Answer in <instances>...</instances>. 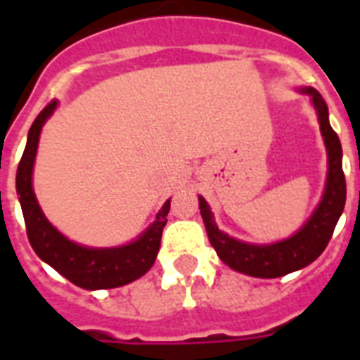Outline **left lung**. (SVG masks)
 Listing matches in <instances>:
<instances>
[{"label":"left lung","instance_id":"8db88e82","mask_svg":"<svg viewBox=\"0 0 360 360\" xmlns=\"http://www.w3.org/2000/svg\"><path fill=\"white\" fill-rule=\"evenodd\" d=\"M301 93L312 97V104L318 112L319 129L323 136L329 172L325 183L323 196L307 224L290 239L278 240L273 245H252L245 240L233 239L219 230L207 202L200 196V213L207 230L209 240L222 262L248 276L256 278H278L288 273L307 267L329 245L336 222L340 219L346 205V177L342 169V146L333 127L329 123V108L323 97L314 87H302Z\"/></svg>","mask_w":360,"mask_h":360}]
</instances>
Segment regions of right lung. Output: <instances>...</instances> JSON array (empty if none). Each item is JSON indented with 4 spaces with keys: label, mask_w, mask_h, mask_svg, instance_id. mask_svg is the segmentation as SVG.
<instances>
[{
    "label": "right lung",
    "mask_w": 360,
    "mask_h": 360,
    "mask_svg": "<svg viewBox=\"0 0 360 360\" xmlns=\"http://www.w3.org/2000/svg\"><path fill=\"white\" fill-rule=\"evenodd\" d=\"M56 106L58 101H52L33 121L16 172V192L24 213L27 239L42 262H46L59 274H63L65 278L84 290H110L130 284L143 276L157 259L162 230L168 222L166 217L169 213V200L158 211L157 220L129 245L114 248H89L61 236L42 213L31 185L39 136L42 124L53 114Z\"/></svg>",
    "instance_id": "obj_1"
}]
</instances>
